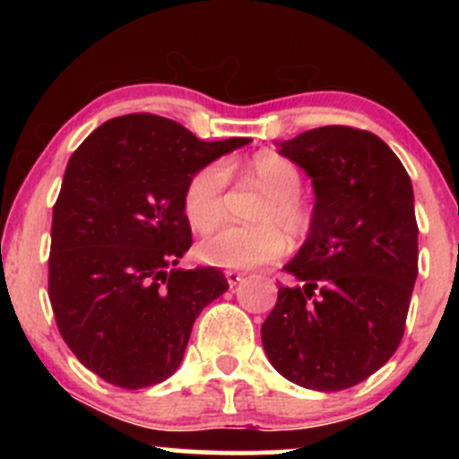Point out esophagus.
Listing matches in <instances>:
<instances>
[{
  "label": "esophagus",
  "mask_w": 459,
  "mask_h": 459,
  "mask_svg": "<svg viewBox=\"0 0 459 459\" xmlns=\"http://www.w3.org/2000/svg\"><path fill=\"white\" fill-rule=\"evenodd\" d=\"M226 281H229L230 287H237V284L244 281V273L235 272V270H229V272H226Z\"/></svg>",
  "instance_id": "1"
}]
</instances>
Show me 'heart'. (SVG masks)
Instances as JSON below:
<instances>
[{"label": "heart", "mask_w": 459, "mask_h": 459, "mask_svg": "<svg viewBox=\"0 0 459 459\" xmlns=\"http://www.w3.org/2000/svg\"><path fill=\"white\" fill-rule=\"evenodd\" d=\"M250 175L270 196L256 213L259 226H222L198 244V256L204 263L229 270H246L281 259L291 239H304L310 233V212L299 198L302 175L298 166L276 152H259L250 161ZM229 186V168L224 161H212L189 177L183 192V212L196 230H212L224 220V194Z\"/></svg>", "instance_id": "heart-1"}]
</instances>
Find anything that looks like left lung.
<instances>
[{
    "instance_id": "8db88e82",
    "label": "left lung",
    "mask_w": 459,
    "mask_h": 459,
    "mask_svg": "<svg viewBox=\"0 0 459 459\" xmlns=\"http://www.w3.org/2000/svg\"><path fill=\"white\" fill-rule=\"evenodd\" d=\"M281 155L313 178L310 233L261 325L270 362L298 386L345 391L397 351L419 273L414 194L399 157L371 131L310 129Z\"/></svg>"
}]
</instances>
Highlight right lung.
<instances>
[{
  "label": "right lung",
  "mask_w": 459,
  "mask_h": 459,
  "mask_svg": "<svg viewBox=\"0 0 459 459\" xmlns=\"http://www.w3.org/2000/svg\"><path fill=\"white\" fill-rule=\"evenodd\" d=\"M247 138L203 142L155 114L108 120L68 160L54 204L49 299L83 367L152 386L181 365L194 321L229 289L218 267L175 270L192 246L189 177Z\"/></svg>",
  "instance_id": "right-lung-1"
}]
</instances>
